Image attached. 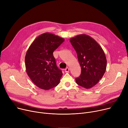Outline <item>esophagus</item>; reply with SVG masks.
Returning a JSON list of instances; mask_svg holds the SVG:
<instances>
[{
    "label": "esophagus",
    "mask_w": 128,
    "mask_h": 128,
    "mask_svg": "<svg viewBox=\"0 0 128 128\" xmlns=\"http://www.w3.org/2000/svg\"><path fill=\"white\" fill-rule=\"evenodd\" d=\"M64 71H65L66 72H69V68L68 67L64 69Z\"/></svg>",
    "instance_id": "34e87169"
}]
</instances>
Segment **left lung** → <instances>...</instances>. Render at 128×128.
<instances>
[{"mask_svg":"<svg viewBox=\"0 0 128 128\" xmlns=\"http://www.w3.org/2000/svg\"><path fill=\"white\" fill-rule=\"evenodd\" d=\"M76 50L81 68L76 83L89 89L99 82L106 70L107 60L101 46L94 39L86 34H80L70 39Z\"/></svg>","mask_w":128,"mask_h":128,"instance_id":"left-lung-1","label":"left lung"}]
</instances>
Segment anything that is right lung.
<instances>
[{
	"label": "right lung",
	"instance_id": "add662e5",
	"mask_svg": "<svg viewBox=\"0 0 128 128\" xmlns=\"http://www.w3.org/2000/svg\"><path fill=\"white\" fill-rule=\"evenodd\" d=\"M64 40L58 36L45 33L29 47L25 57L26 71L38 88L48 90L59 84L62 72L57 67L53 52Z\"/></svg>",
	"mask_w": 128,
	"mask_h": 128
}]
</instances>
